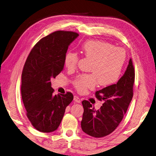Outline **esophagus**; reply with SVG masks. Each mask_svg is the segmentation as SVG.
<instances>
[{
  "label": "esophagus",
  "mask_w": 156,
  "mask_h": 156,
  "mask_svg": "<svg viewBox=\"0 0 156 156\" xmlns=\"http://www.w3.org/2000/svg\"><path fill=\"white\" fill-rule=\"evenodd\" d=\"M74 101L76 103H80L81 102V99L78 96H74Z\"/></svg>",
  "instance_id": "obj_1"
}]
</instances>
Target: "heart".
Wrapping results in <instances>:
<instances>
[{
    "label": "heart",
    "mask_w": 156,
    "mask_h": 156,
    "mask_svg": "<svg viewBox=\"0 0 156 156\" xmlns=\"http://www.w3.org/2000/svg\"><path fill=\"white\" fill-rule=\"evenodd\" d=\"M81 53L92 60L90 71L82 74L73 81L75 88L79 93L94 89L99 83L106 87L119 80L125 65L126 54L121 47H116L109 42L101 40H87L80 46ZM79 62V56L73 51L65 54L64 64L69 70L75 69Z\"/></svg>",
    "instance_id": "1"
}]
</instances>
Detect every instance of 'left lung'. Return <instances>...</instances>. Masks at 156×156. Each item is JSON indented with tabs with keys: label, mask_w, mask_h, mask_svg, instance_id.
I'll return each mask as SVG.
<instances>
[{
	"label": "left lung",
	"mask_w": 156,
	"mask_h": 156,
	"mask_svg": "<svg viewBox=\"0 0 156 156\" xmlns=\"http://www.w3.org/2000/svg\"><path fill=\"white\" fill-rule=\"evenodd\" d=\"M135 69L132 59L129 60L125 73L116 84L97 91L98 100L104 101L96 110L89 101H82L84 112L81 126L83 131L96 138L112 133L122 121L133 96Z\"/></svg>",
	"instance_id": "obj_1"
}]
</instances>
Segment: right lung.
Here are the masks:
<instances>
[{
	"label": "right lung",
	"mask_w": 156,
	"mask_h": 156,
	"mask_svg": "<svg viewBox=\"0 0 156 156\" xmlns=\"http://www.w3.org/2000/svg\"><path fill=\"white\" fill-rule=\"evenodd\" d=\"M79 36L73 31H56L42 38L31 50L21 75V97L31 124L37 131H56L66 106L73 100L71 92L54 96L50 79L64 69L68 47Z\"/></svg>",
	"instance_id": "add662e5"
}]
</instances>
